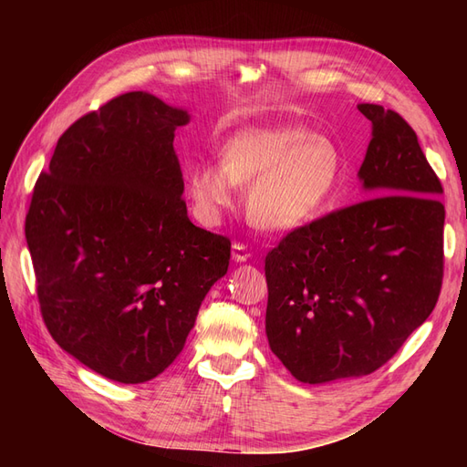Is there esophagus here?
<instances>
[{
  "instance_id": "1",
  "label": "esophagus",
  "mask_w": 467,
  "mask_h": 467,
  "mask_svg": "<svg viewBox=\"0 0 467 467\" xmlns=\"http://www.w3.org/2000/svg\"><path fill=\"white\" fill-rule=\"evenodd\" d=\"M232 257L237 261V263H245L249 257H251V249L245 245V244H234L232 245Z\"/></svg>"
}]
</instances>
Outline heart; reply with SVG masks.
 Listing matches in <instances>:
<instances>
[{
    "instance_id": "1",
    "label": "heart",
    "mask_w": 467,
    "mask_h": 467,
    "mask_svg": "<svg viewBox=\"0 0 467 467\" xmlns=\"http://www.w3.org/2000/svg\"><path fill=\"white\" fill-rule=\"evenodd\" d=\"M218 161L196 165L189 192L199 216L216 223L247 185L249 220L268 232H286L317 216L343 175L331 138L300 126L249 129L223 142Z\"/></svg>"
}]
</instances>
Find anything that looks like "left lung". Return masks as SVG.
I'll return each instance as SVG.
<instances>
[{
    "label": "left lung",
    "instance_id": "8db88e82",
    "mask_svg": "<svg viewBox=\"0 0 467 467\" xmlns=\"http://www.w3.org/2000/svg\"><path fill=\"white\" fill-rule=\"evenodd\" d=\"M372 140L366 199L292 230L266 253L265 329L304 384L384 366L438 302L444 275L441 179L395 110L362 103Z\"/></svg>",
    "mask_w": 467,
    "mask_h": 467
}]
</instances>
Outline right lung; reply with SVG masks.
I'll use <instances>...</instances> for the list:
<instances>
[{"instance_id": "add662e5", "label": "right lung", "mask_w": 467, "mask_h": 467, "mask_svg": "<svg viewBox=\"0 0 467 467\" xmlns=\"http://www.w3.org/2000/svg\"><path fill=\"white\" fill-rule=\"evenodd\" d=\"M189 112L144 91L110 99L60 136L25 237L52 338L120 384L161 374L204 296L228 273V237L187 216L173 138Z\"/></svg>"}]
</instances>
